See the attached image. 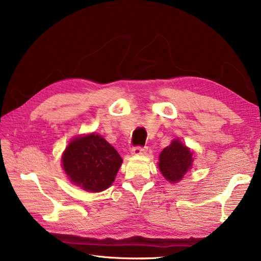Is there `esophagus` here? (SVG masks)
I'll return each instance as SVG.
<instances>
[{
    "instance_id": "esophagus-1",
    "label": "esophagus",
    "mask_w": 261,
    "mask_h": 261,
    "mask_svg": "<svg viewBox=\"0 0 261 261\" xmlns=\"http://www.w3.org/2000/svg\"><path fill=\"white\" fill-rule=\"evenodd\" d=\"M147 152V148L146 147H140V146H137V147H134L132 149V154L134 155H139V154H145Z\"/></svg>"
}]
</instances>
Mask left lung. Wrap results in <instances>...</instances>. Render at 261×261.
Segmentation results:
<instances>
[{
    "label": "left lung",
    "instance_id": "1",
    "mask_svg": "<svg viewBox=\"0 0 261 261\" xmlns=\"http://www.w3.org/2000/svg\"><path fill=\"white\" fill-rule=\"evenodd\" d=\"M159 161V169L163 176L171 183H175L191 169L193 152L181 141L175 139L162 150Z\"/></svg>",
    "mask_w": 261,
    "mask_h": 261
}]
</instances>
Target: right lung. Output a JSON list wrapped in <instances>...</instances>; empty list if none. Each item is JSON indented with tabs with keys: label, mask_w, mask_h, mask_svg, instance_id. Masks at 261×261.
<instances>
[{
	"label": "right lung",
	"mask_w": 261,
	"mask_h": 261,
	"mask_svg": "<svg viewBox=\"0 0 261 261\" xmlns=\"http://www.w3.org/2000/svg\"><path fill=\"white\" fill-rule=\"evenodd\" d=\"M123 160L108 141L96 134L70 141L62 156L64 171L87 192H102L113 183Z\"/></svg>",
	"instance_id": "1"
}]
</instances>
